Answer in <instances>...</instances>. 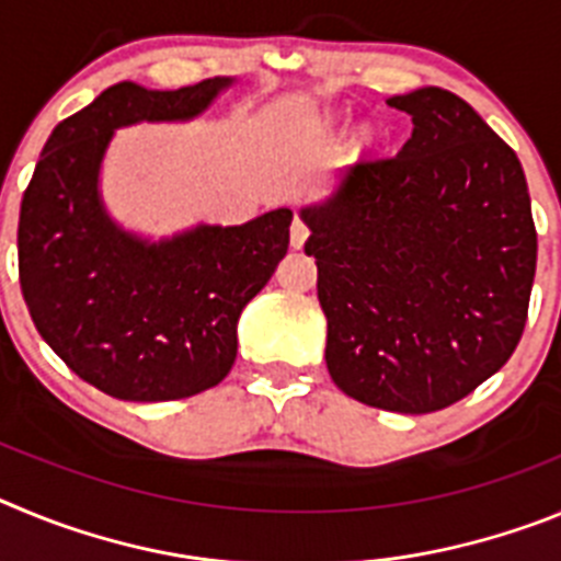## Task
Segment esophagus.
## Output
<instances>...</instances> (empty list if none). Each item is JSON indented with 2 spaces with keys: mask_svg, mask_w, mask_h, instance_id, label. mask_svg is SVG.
Masks as SVG:
<instances>
[{
  "mask_svg": "<svg viewBox=\"0 0 561 561\" xmlns=\"http://www.w3.org/2000/svg\"><path fill=\"white\" fill-rule=\"evenodd\" d=\"M306 238H309V227H306V221L300 216H295V221H291V247L300 250L306 244Z\"/></svg>",
  "mask_w": 561,
  "mask_h": 561,
  "instance_id": "1",
  "label": "esophagus"
}]
</instances>
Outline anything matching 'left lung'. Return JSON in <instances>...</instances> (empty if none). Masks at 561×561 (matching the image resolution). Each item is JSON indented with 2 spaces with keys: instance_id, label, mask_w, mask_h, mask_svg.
<instances>
[{
  "instance_id": "obj_1",
  "label": "left lung",
  "mask_w": 561,
  "mask_h": 561,
  "mask_svg": "<svg viewBox=\"0 0 561 561\" xmlns=\"http://www.w3.org/2000/svg\"><path fill=\"white\" fill-rule=\"evenodd\" d=\"M413 117L393 157L351 165L304 207L329 320L325 365L351 399L435 413L503 368L528 320L537 227L517 153L463 98H390Z\"/></svg>"
}]
</instances>
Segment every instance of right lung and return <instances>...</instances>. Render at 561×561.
I'll use <instances>...</instances> for the list:
<instances>
[{
  "instance_id": "obj_1",
  "label": "right lung",
  "mask_w": 561,
  "mask_h": 561,
  "mask_svg": "<svg viewBox=\"0 0 561 561\" xmlns=\"http://www.w3.org/2000/svg\"><path fill=\"white\" fill-rule=\"evenodd\" d=\"M232 78L146 89L123 81L58 123L19 213V284L38 334L83 381L123 401L216 388L236 362L238 317L289 250V207L247 225L146 241L98 191L112 134L193 121Z\"/></svg>"
}]
</instances>
